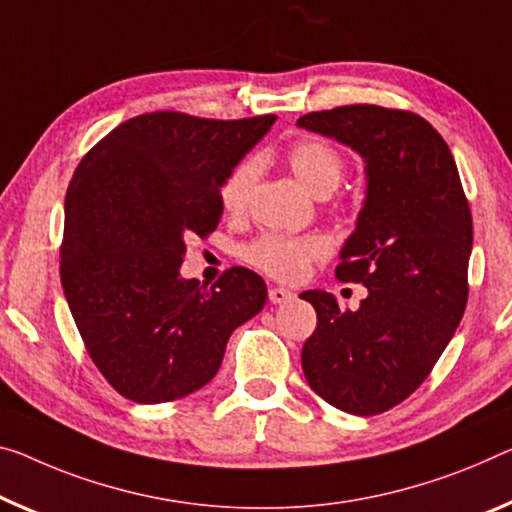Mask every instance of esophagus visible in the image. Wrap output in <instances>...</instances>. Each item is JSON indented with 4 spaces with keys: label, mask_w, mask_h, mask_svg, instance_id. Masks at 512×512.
Wrapping results in <instances>:
<instances>
[{
    "label": "esophagus",
    "mask_w": 512,
    "mask_h": 512,
    "mask_svg": "<svg viewBox=\"0 0 512 512\" xmlns=\"http://www.w3.org/2000/svg\"><path fill=\"white\" fill-rule=\"evenodd\" d=\"M267 297H270V302H272V304H283V302L293 300L295 295L290 293V290L281 288V286H270V290H267Z\"/></svg>",
    "instance_id": "esophagus-1"
}]
</instances>
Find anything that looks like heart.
Wrapping results in <instances>:
<instances>
[{
	"label": "heart",
	"instance_id": "b5f03b06",
	"mask_svg": "<svg viewBox=\"0 0 512 512\" xmlns=\"http://www.w3.org/2000/svg\"><path fill=\"white\" fill-rule=\"evenodd\" d=\"M286 164L306 190L316 196L332 194L345 176V157L341 151L318 137L295 141L286 151ZM258 174V157H245L229 171L219 187V201L226 212L240 215L247 210ZM327 249V240L316 233L286 235L265 231L242 247V258L274 279L297 281L304 277L311 263L327 256Z\"/></svg>",
	"mask_w": 512,
	"mask_h": 512
}]
</instances>
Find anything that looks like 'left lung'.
<instances>
[{"label": "left lung", "mask_w": 512, "mask_h": 512, "mask_svg": "<svg viewBox=\"0 0 512 512\" xmlns=\"http://www.w3.org/2000/svg\"><path fill=\"white\" fill-rule=\"evenodd\" d=\"M366 160L368 190L336 279L364 283L357 311L306 290L318 325L302 348L309 387L338 410L373 416L421 387L458 329L474 240L469 201L442 135L407 109L345 105L297 119Z\"/></svg>", "instance_id": "obj_1"}]
</instances>
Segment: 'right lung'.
<instances>
[{"instance_id":"obj_1","label":"right lung","mask_w":512,"mask_h":512,"mask_svg":"<svg viewBox=\"0 0 512 512\" xmlns=\"http://www.w3.org/2000/svg\"><path fill=\"white\" fill-rule=\"evenodd\" d=\"M274 119L139 114L77 164L61 286L91 361L132 403H167L208 384L233 329L265 306V281L247 267L210 288L178 270L185 240L217 229L219 187Z\"/></svg>"}]
</instances>
